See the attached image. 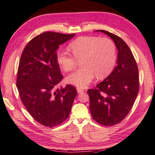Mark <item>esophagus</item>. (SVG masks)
<instances>
[{"mask_svg": "<svg viewBox=\"0 0 155 155\" xmlns=\"http://www.w3.org/2000/svg\"><path fill=\"white\" fill-rule=\"evenodd\" d=\"M77 91H78V93H82L84 92V90L82 88H77Z\"/></svg>", "mask_w": 155, "mask_h": 155, "instance_id": "esophagus-1", "label": "esophagus"}]
</instances>
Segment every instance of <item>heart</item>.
<instances>
[{"mask_svg":"<svg viewBox=\"0 0 155 155\" xmlns=\"http://www.w3.org/2000/svg\"><path fill=\"white\" fill-rule=\"evenodd\" d=\"M73 55L66 51L56 52V61L65 71L75 69L78 61L82 67L67 78V81L78 87H86L95 75L103 78L112 71L116 61V48L112 40L97 36L80 37L69 45Z\"/></svg>","mask_w":155,"mask_h":155,"instance_id":"heart-1","label":"heart"}]
</instances>
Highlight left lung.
<instances>
[{"instance_id": "1", "label": "left lung", "mask_w": 155, "mask_h": 155, "mask_svg": "<svg viewBox=\"0 0 155 155\" xmlns=\"http://www.w3.org/2000/svg\"><path fill=\"white\" fill-rule=\"evenodd\" d=\"M112 38L118 51L117 65L95 88L88 90L93 118L105 126L116 125L134 105L140 88L137 64L131 50L117 35L99 30Z\"/></svg>"}]
</instances>
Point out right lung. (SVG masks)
Here are the masks:
<instances>
[{
	"instance_id": "1",
	"label": "right lung",
	"mask_w": 155,
	"mask_h": 155,
	"mask_svg": "<svg viewBox=\"0 0 155 155\" xmlns=\"http://www.w3.org/2000/svg\"><path fill=\"white\" fill-rule=\"evenodd\" d=\"M75 34L45 32L27 43L19 62L16 85L24 107L42 125H59L69 117L75 87L58 88L63 75L56 61V50Z\"/></svg>"
}]
</instances>
